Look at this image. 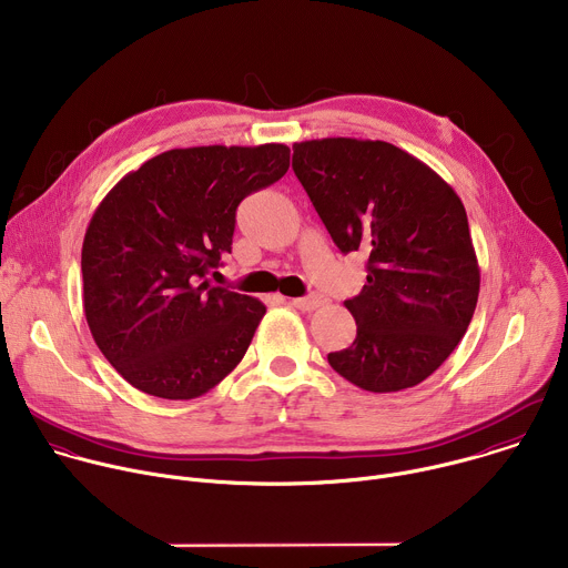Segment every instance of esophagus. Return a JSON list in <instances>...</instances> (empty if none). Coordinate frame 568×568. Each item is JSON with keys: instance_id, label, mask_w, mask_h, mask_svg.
<instances>
[{"instance_id": "esophagus-1", "label": "esophagus", "mask_w": 568, "mask_h": 568, "mask_svg": "<svg viewBox=\"0 0 568 568\" xmlns=\"http://www.w3.org/2000/svg\"><path fill=\"white\" fill-rule=\"evenodd\" d=\"M321 303H323L321 296H298V298H290V305H294L296 310H305V312L316 310Z\"/></svg>"}]
</instances>
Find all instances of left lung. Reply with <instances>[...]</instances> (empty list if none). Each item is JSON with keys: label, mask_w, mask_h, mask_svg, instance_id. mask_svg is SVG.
Masks as SVG:
<instances>
[{"label": "left lung", "mask_w": 568, "mask_h": 568, "mask_svg": "<svg viewBox=\"0 0 568 568\" xmlns=\"http://www.w3.org/2000/svg\"><path fill=\"white\" fill-rule=\"evenodd\" d=\"M292 150V169L335 245L368 254L366 285L344 303L357 337L328 355L331 366L373 393L420 384L458 346L478 301L460 197L386 141L335 136Z\"/></svg>", "instance_id": "left-lung-1"}]
</instances>
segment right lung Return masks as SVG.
<instances>
[{
	"label": "right lung",
	"instance_id": "obj_1",
	"mask_svg": "<svg viewBox=\"0 0 568 568\" xmlns=\"http://www.w3.org/2000/svg\"><path fill=\"white\" fill-rule=\"evenodd\" d=\"M290 148H175L128 173L83 240V307L105 359L134 388L193 399L245 357L267 307L211 287L231 254L235 209L278 182Z\"/></svg>",
	"mask_w": 568,
	"mask_h": 568
}]
</instances>
